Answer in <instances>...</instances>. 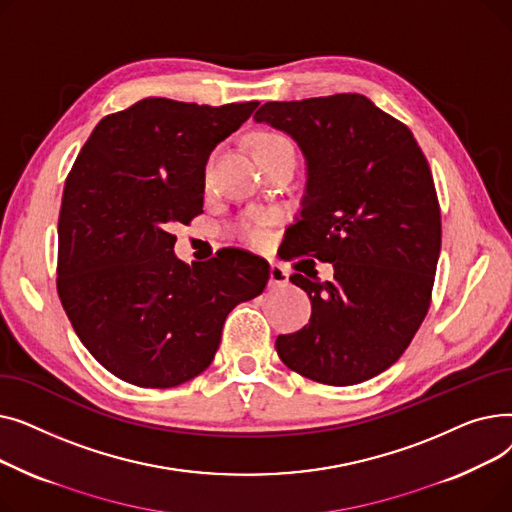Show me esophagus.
<instances>
[{
  "mask_svg": "<svg viewBox=\"0 0 512 512\" xmlns=\"http://www.w3.org/2000/svg\"><path fill=\"white\" fill-rule=\"evenodd\" d=\"M286 284H288V272L284 270L282 265L272 263V267H270V286L280 288V286H286Z\"/></svg>",
  "mask_w": 512,
  "mask_h": 512,
  "instance_id": "esophagus-1",
  "label": "esophagus"
}]
</instances>
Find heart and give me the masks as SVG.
I'll use <instances>...</instances> for the list:
<instances>
[{"label": "heart", "mask_w": 512, "mask_h": 512, "mask_svg": "<svg viewBox=\"0 0 512 512\" xmlns=\"http://www.w3.org/2000/svg\"><path fill=\"white\" fill-rule=\"evenodd\" d=\"M282 145H290L284 137L274 132H263L259 134V139L255 143V149H270V147H282ZM238 232L242 238H247L253 245H259V242L265 240V226L261 220H245L238 226Z\"/></svg>", "instance_id": "1"}]
</instances>
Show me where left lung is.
Masks as SVG:
<instances>
[{"instance_id": "obj_1", "label": "left lung", "mask_w": 512, "mask_h": 512, "mask_svg": "<svg viewBox=\"0 0 512 512\" xmlns=\"http://www.w3.org/2000/svg\"><path fill=\"white\" fill-rule=\"evenodd\" d=\"M255 122L297 141L307 166L294 251L334 265V280L294 263L311 299L309 324L276 338L305 378L353 386L407 351L432 299L442 245L436 186L413 132L359 93L270 101Z\"/></svg>"}]
</instances>
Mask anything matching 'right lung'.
<instances>
[{
    "mask_svg": "<svg viewBox=\"0 0 512 512\" xmlns=\"http://www.w3.org/2000/svg\"><path fill=\"white\" fill-rule=\"evenodd\" d=\"M257 105L141 99L95 126L66 178L60 301L87 351L128 384L193 380L228 313L270 280V263L240 249L188 265L172 234L203 213L207 159Z\"/></svg>",
    "mask_w": 512,
    "mask_h": 512,
    "instance_id": "1",
    "label": "right lung"
}]
</instances>
